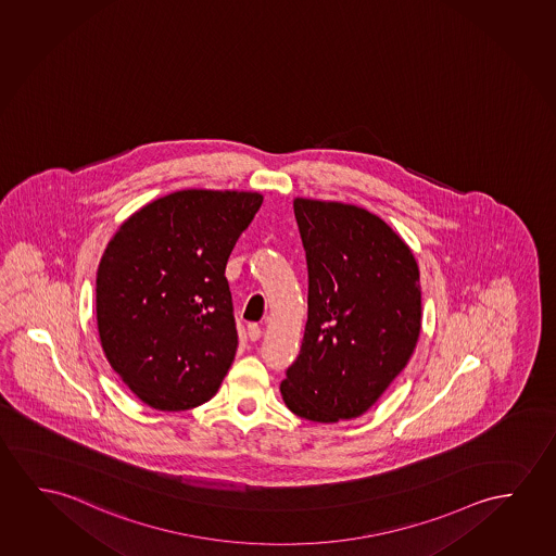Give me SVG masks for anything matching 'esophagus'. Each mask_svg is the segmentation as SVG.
I'll return each mask as SVG.
<instances>
[{"instance_id":"obj_1","label":"esophagus","mask_w":556,"mask_h":556,"mask_svg":"<svg viewBox=\"0 0 556 556\" xmlns=\"http://www.w3.org/2000/svg\"><path fill=\"white\" fill-rule=\"evenodd\" d=\"M262 337V327L257 324L248 325V339L250 341H257Z\"/></svg>"}]
</instances>
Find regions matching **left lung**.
I'll list each match as a JSON object with an SVG mask.
<instances>
[{"label":"left lung","instance_id":"8db88e82","mask_svg":"<svg viewBox=\"0 0 556 556\" xmlns=\"http://www.w3.org/2000/svg\"><path fill=\"white\" fill-rule=\"evenodd\" d=\"M308 264V321L282 401L319 424L358 418L406 368L421 327L410 248L358 205L296 198Z\"/></svg>","mask_w":556,"mask_h":556}]
</instances>
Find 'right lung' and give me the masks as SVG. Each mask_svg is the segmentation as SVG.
<instances>
[{
	"mask_svg": "<svg viewBox=\"0 0 556 556\" xmlns=\"http://www.w3.org/2000/svg\"><path fill=\"white\" fill-rule=\"evenodd\" d=\"M264 197L179 190L140 207L103 252L96 277L100 341L113 371L155 410L210 401L239 334L227 260Z\"/></svg>",
	"mask_w": 556,
	"mask_h": 556,
	"instance_id": "1",
	"label": "right lung"
}]
</instances>
